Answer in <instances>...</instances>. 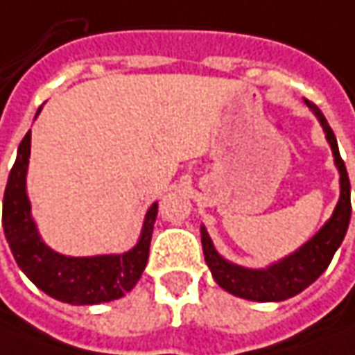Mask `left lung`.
<instances>
[{
    "label": "left lung",
    "instance_id": "left-lung-1",
    "mask_svg": "<svg viewBox=\"0 0 355 355\" xmlns=\"http://www.w3.org/2000/svg\"><path fill=\"white\" fill-rule=\"evenodd\" d=\"M305 103L313 108V112L320 120V126L324 128L327 139H329L332 153H334V161L340 171L338 204H336V209H334L329 223L320 229L309 243H305L297 252L289 254L288 259L279 260L278 264H272L266 270L241 268V266H235L227 260H223L211 245L208 231L204 227L200 229L202 231V248H204L206 262L211 270V276L221 288L237 297L252 299V301H284V299L297 295L305 288H309L311 284L329 268L330 260L348 231L349 214H352L349 178L346 165L340 157L338 141L319 108L309 101H305Z\"/></svg>",
    "mask_w": 355,
    "mask_h": 355
}]
</instances>
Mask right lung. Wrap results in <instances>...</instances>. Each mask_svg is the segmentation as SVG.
<instances>
[{
  "instance_id": "right-lung-1",
  "label": "right lung",
  "mask_w": 355,
  "mask_h": 355,
  "mask_svg": "<svg viewBox=\"0 0 355 355\" xmlns=\"http://www.w3.org/2000/svg\"><path fill=\"white\" fill-rule=\"evenodd\" d=\"M31 155V132L17 149L3 194V233L19 268L36 288L50 297L71 305H95L120 299L137 284L149 259V243L157 218V204L147 211L144 231L136 247L118 257L71 259L48 248L38 237L31 219V204L25 192L26 165Z\"/></svg>"
}]
</instances>
